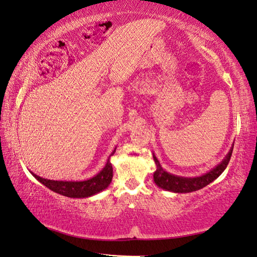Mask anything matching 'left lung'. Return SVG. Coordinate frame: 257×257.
Here are the masks:
<instances>
[{"instance_id": "obj_1", "label": "left lung", "mask_w": 257, "mask_h": 257, "mask_svg": "<svg viewBox=\"0 0 257 257\" xmlns=\"http://www.w3.org/2000/svg\"><path fill=\"white\" fill-rule=\"evenodd\" d=\"M233 146L221 163H219L215 168H213L211 171L203 174V176L195 177V178L179 177L167 172L166 170H163L162 167L160 166V162L158 161L156 156L154 155V160L157 166V170L154 173L155 183L159 188L167 191H171V192H174V193H189V192H193V191L204 188L207 184H210L212 181H214L216 178H219L222 174V172L225 170V168L227 167L228 162H230V159H231Z\"/></svg>"}]
</instances>
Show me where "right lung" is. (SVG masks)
Segmentation results:
<instances>
[{
    "mask_svg": "<svg viewBox=\"0 0 257 257\" xmlns=\"http://www.w3.org/2000/svg\"><path fill=\"white\" fill-rule=\"evenodd\" d=\"M114 151H116V149L109 156L106 166L103 167L102 170L99 173H97L95 177L85 180V181H55V180H48L36 176L33 172L31 173L42 184H44L45 187L58 194L68 196V198H88V196L99 193L100 191L105 190L110 184L112 179L110 157L114 154Z\"/></svg>",
    "mask_w": 257,
    "mask_h": 257,
    "instance_id": "obj_1",
    "label": "right lung"
}]
</instances>
